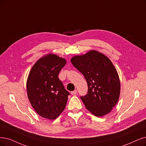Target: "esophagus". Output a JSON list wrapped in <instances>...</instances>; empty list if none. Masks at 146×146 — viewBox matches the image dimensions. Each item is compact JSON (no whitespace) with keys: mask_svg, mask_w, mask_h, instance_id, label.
<instances>
[{"mask_svg":"<svg viewBox=\"0 0 146 146\" xmlns=\"http://www.w3.org/2000/svg\"><path fill=\"white\" fill-rule=\"evenodd\" d=\"M77 93H78V91L76 90H74V91H73L71 92V94L73 96H75Z\"/></svg>","mask_w":146,"mask_h":146,"instance_id":"obj_1","label":"esophagus"}]
</instances>
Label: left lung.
Listing matches in <instances>:
<instances>
[{"mask_svg":"<svg viewBox=\"0 0 146 146\" xmlns=\"http://www.w3.org/2000/svg\"><path fill=\"white\" fill-rule=\"evenodd\" d=\"M71 62L88 84L87 94L80 96L86 108L97 117L108 114L117 104L120 93L119 78L110 59L91 50L73 57Z\"/></svg>","mask_w":146,"mask_h":146,"instance_id":"8db88e82","label":"left lung"}]
</instances>
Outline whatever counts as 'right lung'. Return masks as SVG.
I'll return each instance as SVG.
<instances>
[{
  "label": "right lung",
  "mask_w": 146,
  "mask_h": 146,
  "mask_svg": "<svg viewBox=\"0 0 146 146\" xmlns=\"http://www.w3.org/2000/svg\"><path fill=\"white\" fill-rule=\"evenodd\" d=\"M66 64L53 54L40 58L31 68L27 93L32 107L40 116L54 120L64 110L70 93L59 80V72Z\"/></svg>",
  "instance_id": "1"
}]
</instances>
